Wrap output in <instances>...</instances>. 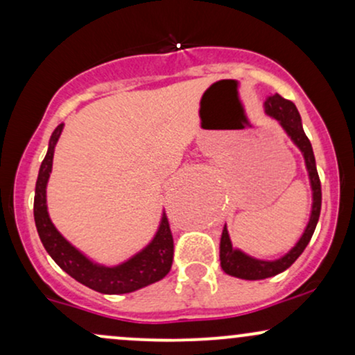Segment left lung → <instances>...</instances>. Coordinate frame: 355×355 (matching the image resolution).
I'll use <instances>...</instances> for the list:
<instances>
[{
    "label": "left lung",
    "mask_w": 355,
    "mask_h": 355,
    "mask_svg": "<svg viewBox=\"0 0 355 355\" xmlns=\"http://www.w3.org/2000/svg\"><path fill=\"white\" fill-rule=\"evenodd\" d=\"M263 107H266L267 115L275 118V120L282 125L285 133L291 137V140L294 141L297 148H299L304 155L305 166H307L309 178H311L312 187V211L302 237L299 239L295 247H292L287 254L277 260H259L243 254L239 248H234L232 247L227 225L223 227L222 239H220V266H222L225 274L243 280L268 279V277H274L277 274H280V272L287 270V268L299 259L300 254L304 252V248L307 247V243L311 242L313 230H315L317 222H319L322 205V190L319 173H317L315 166V157H313L311 141H309V138L305 135L302 128V120H300V115L299 112H297L295 105L292 103L291 100L282 98L279 93H274V95H270L266 100Z\"/></svg>",
    "instance_id": "1"
}]
</instances>
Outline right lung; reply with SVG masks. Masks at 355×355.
Returning a JSON list of instances; mask_svg holds the SVG:
<instances>
[{
    "instance_id": "1",
    "label": "right lung",
    "mask_w": 355,
    "mask_h": 355,
    "mask_svg": "<svg viewBox=\"0 0 355 355\" xmlns=\"http://www.w3.org/2000/svg\"><path fill=\"white\" fill-rule=\"evenodd\" d=\"M61 132L63 123L56 126L51 133L46 157L40 166L35 189V223L43 247L68 275L100 294H128L164 279L173 262V237L165 211L152 242L132 259L115 267H105L92 262L53 225L46 207V183L51 173L53 153Z\"/></svg>"
}]
</instances>
